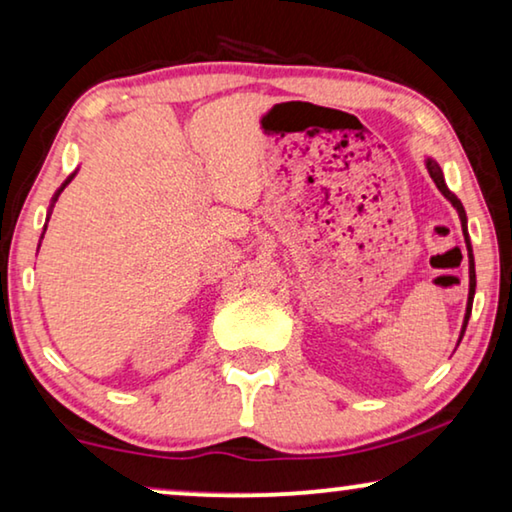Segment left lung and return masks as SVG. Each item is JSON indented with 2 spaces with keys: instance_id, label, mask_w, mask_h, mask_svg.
<instances>
[{
  "instance_id": "left-lung-1",
  "label": "left lung",
  "mask_w": 512,
  "mask_h": 512,
  "mask_svg": "<svg viewBox=\"0 0 512 512\" xmlns=\"http://www.w3.org/2000/svg\"><path fill=\"white\" fill-rule=\"evenodd\" d=\"M427 170H429V175H432V180H434L436 187H439L441 194L446 196L450 203H453V207H455L457 214H459V221H462V231H464V238H466V214H464V207H462V203H459V198L453 194V191H450V189L446 187V180H443V173H441V168H439V164H436V161L427 159ZM466 244H469V238H466ZM469 251H471V244H469ZM469 256H471V254H469ZM473 293H476V272H473V256H471V291H469V302H466L464 330H466V323H469V316H471ZM464 330H462V335H464Z\"/></svg>"
}]
</instances>
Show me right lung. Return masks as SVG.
<instances>
[{
  "instance_id": "obj_1",
  "label": "right lung",
  "mask_w": 512,
  "mask_h": 512,
  "mask_svg": "<svg viewBox=\"0 0 512 512\" xmlns=\"http://www.w3.org/2000/svg\"><path fill=\"white\" fill-rule=\"evenodd\" d=\"M69 180H71V177H69ZM69 180H66V182H69ZM66 182H64V187H66ZM64 187H62V189H64ZM62 189H59V191H62ZM41 238H43V235H41Z\"/></svg>"
}]
</instances>
